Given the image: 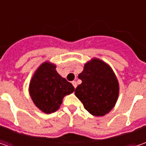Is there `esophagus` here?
Wrapping results in <instances>:
<instances>
[{
    "label": "esophagus",
    "instance_id": "34e87169",
    "mask_svg": "<svg viewBox=\"0 0 146 146\" xmlns=\"http://www.w3.org/2000/svg\"><path fill=\"white\" fill-rule=\"evenodd\" d=\"M72 84H73V86L75 88L77 87V83H76V81H72Z\"/></svg>",
    "mask_w": 146,
    "mask_h": 146
}]
</instances>
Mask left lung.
<instances>
[{"mask_svg": "<svg viewBox=\"0 0 146 146\" xmlns=\"http://www.w3.org/2000/svg\"><path fill=\"white\" fill-rule=\"evenodd\" d=\"M82 83L75 94L85 110L93 116H104L115 107L119 94V84L109 64L93 58L79 74Z\"/></svg>", "mask_w": 146, "mask_h": 146, "instance_id": "1", "label": "left lung"}]
</instances>
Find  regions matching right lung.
I'll list each match as a JSON object with an SVG mask.
<instances>
[{"mask_svg": "<svg viewBox=\"0 0 146 146\" xmlns=\"http://www.w3.org/2000/svg\"><path fill=\"white\" fill-rule=\"evenodd\" d=\"M56 65L46 61L39 66L29 84V94L35 106L45 114L59 109L65 96L75 88L56 70Z\"/></svg>", "mask_w": 146, "mask_h": 146, "instance_id": "add662e5", "label": "right lung"}]
</instances>
